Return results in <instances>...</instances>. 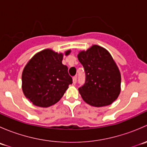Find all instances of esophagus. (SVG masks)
<instances>
[{"label": "esophagus", "instance_id": "obj_1", "mask_svg": "<svg viewBox=\"0 0 147 147\" xmlns=\"http://www.w3.org/2000/svg\"><path fill=\"white\" fill-rule=\"evenodd\" d=\"M77 79H78V76L77 75H75V76L73 77V78H72V80H73V84H75V83L77 82Z\"/></svg>", "mask_w": 147, "mask_h": 147}]
</instances>
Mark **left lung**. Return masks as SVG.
Returning a JSON list of instances; mask_svg holds the SVG:
<instances>
[{
	"label": "left lung",
	"instance_id": "left-lung-1",
	"mask_svg": "<svg viewBox=\"0 0 147 147\" xmlns=\"http://www.w3.org/2000/svg\"><path fill=\"white\" fill-rule=\"evenodd\" d=\"M78 57L85 74V82L78 89L83 100L98 107L111 105L120 93L121 75L109 52L93 45Z\"/></svg>",
	"mask_w": 147,
	"mask_h": 147
}]
</instances>
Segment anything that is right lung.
I'll return each instance as SVG.
<instances>
[{
    "label": "right lung",
    "instance_id": "add662e5",
    "mask_svg": "<svg viewBox=\"0 0 147 147\" xmlns=\"http://www.w3.org/2000/svg\"><path fill=\"white\" fill-rule=\"evenodd\" d=\"M70 53H65L67 55ZM63 55L51 50L37 53L25 67L22 75V88L25 96L34 105L47 107L63 96L72 78L68 68L62 63Z\"/></svg>",
    "mask_w": 147,
    "mask_h": 147
}]
</instances>
